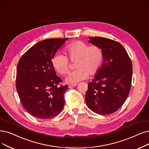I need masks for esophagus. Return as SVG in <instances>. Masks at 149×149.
Returning a JSON list of instances; mask_svg holds the SVG:
<instances>
[{
	"label": "esophagus",
	"instance_id": "1",
	"mask_svg": "<svg viewBox=\"0 0 149 149\" xmlns=\"http://www.w3.org/2000/svg\"><path fill=\"white\" fill-rule=\"evenodd\" d=\"M76 85H77L76 84H68V87H69L70 88H72V87H73L76 86Z\"/></svg>",
	"mask_w": 149,
	"mask_h": 149
}]
</instances>
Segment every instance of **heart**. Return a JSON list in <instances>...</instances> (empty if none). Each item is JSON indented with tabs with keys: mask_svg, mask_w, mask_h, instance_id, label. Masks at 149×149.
Listing matches in <instances>:
<instances>
[{
	"mask_svg": "<svg viewBox=\"0 0 149 149\" xmlns=\"http://www.w3.org/2000/svg\"><path fill=\"white\" fill-rule=\"evenodd\" d=\"M65 52L70 60L74 62L76 70L69 73L66 81L76 84L87 79L88 75L93 76L98 72L104 60L102 49L97 45L88 46L82 41H76L65 47ZM53 67L61 74H66L69 70L70 62L68 57L61 53H57L52 57Z\"/></svg>",
	"mask_w": 149,
	"mask_h": 149,
	"instance_id": "b5f03b06",
	"label": "heart"
}]
</instances>
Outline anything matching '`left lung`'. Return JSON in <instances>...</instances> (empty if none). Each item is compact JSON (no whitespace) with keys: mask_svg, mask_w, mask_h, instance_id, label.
Segmentation results:
<instances>
[{"mask_svg":"<svg viewBox=\"0 0 149 149\" xmlns=\"http://www.w3.org/2000/svg\"><path fill=\"white\" fill-rule=\"evenodd\" d=\"M88 42L97 45L104 54L103 64L94 79L88 83L86 95L88 108L100 115L119 109L132 86L133 66L123 46L109 38L91 37Z\"/></svg>","mask_w":149,"mask_h":149,"instance_id":"8db88e82","label":"left lung"}]
</instances>
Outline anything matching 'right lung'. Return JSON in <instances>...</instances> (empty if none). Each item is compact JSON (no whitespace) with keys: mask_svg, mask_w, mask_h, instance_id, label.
<instances>
[{"mask_svg":"<svg viewBox=\"0 0 149 149\" xmlns=\"http://www.w3.org/2000/svg\"><path fill=\"white\" fill-rule=\"evenodd\" d=\"M66 38L40 41L28 49L17 65L16 87L21 104L27 112L39 119L57 116L65 103L68 86L56 74L51 59Z\"/></svg>","mask_w":149,"mask_h":149,"instance_id":"1","label":"right lung"}]
</instances>
